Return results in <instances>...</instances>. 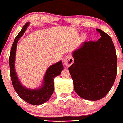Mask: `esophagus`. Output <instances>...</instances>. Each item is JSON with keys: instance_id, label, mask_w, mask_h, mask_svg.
<instances>
[{"instance_id": "1", "label": "esophagus", "mask_w": 123, "mask_h": 123, "mask_svg": "<svg viewBox=\"0 0 123 123\" xmlns=\"http://www.w3.org/2000/svg\"><path fill=\"white\" fill-rule=\"evenodd\" d=\"M74 59L71 55H67L63 60V63L66 67H69L73 63Z\"/></svg>"}]
</instances>
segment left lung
<instances>
[{
  "instance_id": "8db88e82",
  "label": "left lung",
  "mask_w": 123,
  "mask_h": 123,
  "mask_svg": "<svg viewBox=\"0 0 123 123\" xmlns=\"http://www.w3.org/2000/svg\"><path fill=\"white\" fill-rule=\"evenodd\" d=\"M101 37L84 42L73 52L74 62L68 68L75 92L83 99L96 101L105 97L114 84L117 59L111 38L96 29Z\"/></svg>"
}]
</instances>
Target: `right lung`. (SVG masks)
Listing matches in <instances>:
<instances>
[{"mask_svg":"<svg viewBox=\"0 0 123 123\" xmlns=\"http://www.w3.org/2000/svg\"><path fill=\"white\" fill-rule=\"evenodd\" d=\"M29 25V23L27 22L23 26L20 32L16 37L12 46L9 57L10 78L14 90L21 98L26 102L33 105H39L44 103L50 98L54 91V78L61 73L62 71L63 70V66L62 60H60L49 67L46 70L43 84L40 87L36 89H30L25 87L21 84L17 76L14 67L16 50L17 43L20 38L25 32Z\"/></svg>","mask_w":123,"mask_h":123,"instance_id":"add662e5","label":"right lung"}]
</instances>
